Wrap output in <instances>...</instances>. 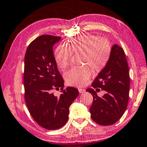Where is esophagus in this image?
<instances>
[{
	"label": "esophagus",
	"mask_w": 147,
	"mask_h": 147,
	"mask_svg": "<svg viewBox=\"0 0 147 147\" xmlns=\"http://www.w3.org/2000/svg\"><path fill=\"white\" fill-rule=\"evenodd\" d=\"M78 91H79V92H80V93H84L85 91H86V90H85L84 89H82V88H78Z\"/></svg>",
	"instance_id": "34e87169"
}]
</instances>
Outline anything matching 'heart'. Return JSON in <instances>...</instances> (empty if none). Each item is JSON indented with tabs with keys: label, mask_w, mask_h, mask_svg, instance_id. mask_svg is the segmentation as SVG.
Masks as SVG:
<instances>
[{
	"label": "heart",
	"mask_w": 147,
	"mask_h": 147,
	"mask_svg": "<svg viewBox=\"0 0 147 147\" xmlns=\"http://www.w3.org/2000/svg\"><path fill=\"white\" fill-rule=\"evenodd\" d=\"M72 54H82V65H88L95 73L105 68L111 54L109 41L96 35L87 34L71 38L63 46H58L54 58L58 66L65 69L71 64ZM91 71L88 66L74 67L65 74V82L69 86H83L90 78Z\"/></svg>",
	"instance_id": "1"
}]
</instances>
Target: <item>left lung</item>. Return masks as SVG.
Masks as SVG:
<instances>
[{"mask_svg":"<svg viewBox=\"0 0 147 147\" xmlns=\"http://www.w3.org/2000/svg\"><path fill=\"white\" fill-rule=\"evenodd\" d=\"M91 86L86 91L93 95V101L89 108L92 120L104 126L117 122L127 109L130 88L128 63L124 50L117 44L112 47L109 62ZM101 89L106 93L99 97L96 92Z\"/></svg>","mask_w":147,"mask_h":147,"instance_id":"8db88e82","label":"left lung"}]
</instances>
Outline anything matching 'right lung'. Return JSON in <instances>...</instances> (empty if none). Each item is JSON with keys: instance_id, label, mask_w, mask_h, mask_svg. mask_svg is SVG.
Returning a JSON list of instances; mask_svg holds the SVG:
<instances>
[{"instance_id": "obj_1", "label": "right lung", "mask_w": 147, "mask_h": 147, "mask_svg": "<svg viewBox=\"0 0 147 147\" xmlns=\"http://www.w3.org/2000/svg\"><path fill=\"white\" fill-rule=\"evenodd\" d=\"M61 37L42 35L28 46L24 57V98L31 116L40 126L48 130L62 127L68 120L69 106L79 95L78 89L68 87L57 67L53 46ZM61 88L55 96L54 89Z\"/></svg>"}]
</instances>
